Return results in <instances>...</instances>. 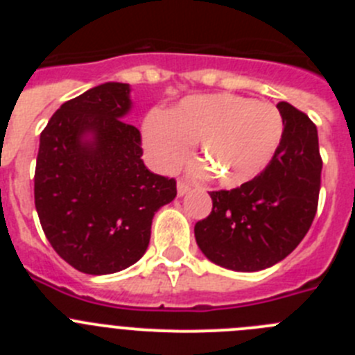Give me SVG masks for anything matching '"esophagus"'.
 Segmentation results:
<instances>
[{
    "label": "esophagus",
    "mask_w": 355,
    "mask_h": 355,
    "mask_svg": "<svg viewBox=\"0 0 355 355\" xmlns=\"http://www.w3.org/2000/svg\"><path fill=\"white\" fill-rule=\"evenodd\" d=\"M188 192H190V187L187 183H183V181H178V197L187 196Z\"/></svg>",
    "instance_id": "34e87169"
}]
</instances>
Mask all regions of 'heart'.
<instances>
[{
  "label": "heart",
  "mask_w": 355,
  "mask_h": 355,
  "mask_svg": "<svg viewBox=\"0 0 355 355\" xmlns=\"http://www.w3.org/2000/svg\"><path fill=\"white\" fill-rule=\"evenodd\" d=\"M281 137L283 119L274 105L236 94L188 97L168 114H153L144 122V144L156 167L174 171L199 142V158L225 188L261 174Z\"/></svg>",
  "instance_id": "b5f03b06"
}]
</instances>
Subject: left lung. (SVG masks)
<instances>
[{"label":"left lung","mask_w":355,"mask_h":355,"mask_svg":"<svg viewBox=\"0 0 355 355\" xmlns=\"http://www.w3.org/2000/svg\"><path fill=\"white\" fill-rule=\"evenodd\" d=\"M283 137L265 171L233 190L211 192L213 209L196 224L206 258L234 272L283 261L309 231L318 206V131L306 114L279 103Z\"/></svg>","instance_id":"left-lung-1"}]
</instances>
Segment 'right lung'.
<instances>
[{
    "instance_id": "1",
    "label": "right lung",
    "mask_w": 355,
    "mask_h": 355,
    "mask_svg": "<svg viewBox=\"0 0 355 355\" xmlns=\"http://www.w3.org/2000/svg\"><path fill=\"white\" fill-rule=\"evenodd\" d=\"M128 83L97 85L64 103L40 133L35 208L62 259L90 275L139 261L153 216L175 197V181L144 165Z\"/></svg>"
}]
</instances>
